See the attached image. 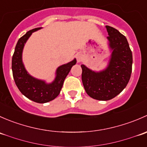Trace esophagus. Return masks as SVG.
<instances>
[{
  "label": "esophagus",
  "mask_w": 147,
  "mask_h": 147,
  "mask_svg": "<svg viewBox=\"0 0 147 147\" xmlns=\"http://www.w3.org/2000/svg\"><path fill=\"white\" fill-rule=\"evenodd\" d=\"M76 58L77 60H78V63H80V62L82 61V59H83V55L81 53H79L76 55Z\"/></svg>",
  "instance_id": "1"
}]
</instances>
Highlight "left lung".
<instances>
[{
    "mask_svg": "<svg viewBox=\"0 0 147 147\" xmlns=\"http://www.w3.org/2000/svg\"><path fill=\"white\" fill-rule=\"evenodd\" d=\"M106 28L109 47L113 50L107 68L95 72L81 65L86 92L92 98L102 101L114 98L125 88L132 70V53L126 37L111 26Z\"/></svg>",
    "mask_w": 147,
    "mask_h": 147,
    "instance_id": "obj_1",
    "label": "left lung"
}]
</instances>
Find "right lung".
I'll return each mask as SVG.
<instances>
[{
    "mask_svg": "<svg viewBox=\"0 0 147 147\" xmlns=\"http://www.w3.org/2000/svg\"><path fill=\"white\" fill-rule=\"evenodd\" d=\"M39 29L40 28L30 30L18 40L12 57V71L16 84L23 95L33 102L45 103L58 96L65 78L77 61L75 59L67 64L59 67L56 72L55 80L51 84H46L44 81L31 77L26 70L22 62V52L31 34Z\"/></svg>",
    "mask_w": 147,
    "mask_h": 147,
    "instance_id": "right-lung-1",
    "label": "right lung"
}]
</instances>
